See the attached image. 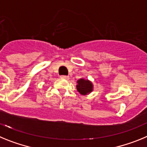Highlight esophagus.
Instances as JSON below:
<instances>
[{
  "label": "esophagus",
  "instance_id": "esophagus-1",
  "mask_svg": "<svg viewBox=\"0 0 147 147\" xmlns=\"http://www.w3.org/2000/svg\"><path fill=\"white\" fill-rule=\"evenodd\" d=\"M61 78L62 79H66V80H68L69 78V76H67V75H61Z\"/></svg>",
  "mask_w": 147,
  "mask_h": 147
}]
</instances>
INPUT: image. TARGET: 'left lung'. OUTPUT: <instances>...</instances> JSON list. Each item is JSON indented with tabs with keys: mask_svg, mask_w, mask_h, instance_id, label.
<instances>
[{
	"mask_svg": "<svg viewBox=\"0 0 147 147\" xmlns=\"http://www.w3.org/2000/svg\"><path fill=\"white\" fill-rule=\"evenodd\" d=\"M77 89L81 95H86L92 91V84L88 80L80 79L78 81Z\"/></svg>",
	"mask_w": 147,
	"mask_h": 147,
	"instance_id": "8db88e82",
	"label": "left lung"
}]
</instances>
